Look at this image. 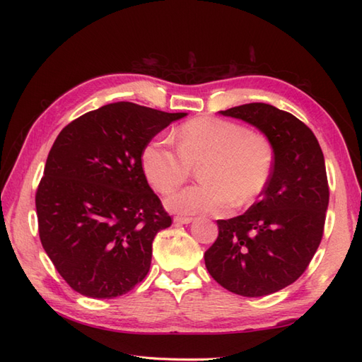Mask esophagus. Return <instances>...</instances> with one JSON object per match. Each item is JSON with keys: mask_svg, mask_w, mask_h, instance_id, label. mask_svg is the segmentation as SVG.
I'll return each mask as SVG.
<instances>
[{"mask_svg": "<svg viewBox=\"0 0 362 362\" xmlns=\"http://www.w3.org/2000/svg\"><path fill=\"white\" fill-rule=\"evenodd\" d=\"M194 219L193 218H183V216H175L174 222L175 224H191Z\"/></svg>", "mask_w": 362, "mask_h": 362, "instance_id": "1", "label": "esophagus"}]
</instances>
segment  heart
I'll return each instance as SVG.
<instances>
[{
  "mask_svg": "<svg viewBox=\"0 0 362 362\" xmlns=\"http://www.w3.org/2000/svg\"><path fill=\"white\" fill-rule=\"evenodd\" d=\"M177 148L165 138H152L141 151V168L151 185L168 194L201 166L202 185L183 188L166 199L179 214H224L235 204H249L263 193L274 169L269 138L243 124L202 117L175 132Z\"/></svg>",
  "mask_w": 362,
  "mask_h": 362,
  "instance_id": "b5f03b06",
  "label": "heart"
}]
</instances>
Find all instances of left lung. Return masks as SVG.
I'll use <instances>...</instances> for the list:
<instances>
[{
	"mask_svg": "<svg viewBox=\"0 0 362 362\" xmlns=\"http://www.w3.org/2000/svg\"><path fill=\"white\" fill-rule=\"evenodd\" d=\"M219 113L249 122L271 140L274 169L257 204L241 216L218 221L205 266L238 296L274 294L305 272L324 235L329 197L324 153L308 126L271 104Z\"/></svg>",
	"mask_w": 362,
	"mask_h": 362,
	"instance_id": "obj_1",
	"label": "left lung"
}]
</instances>
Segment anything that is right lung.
<instances>
[{"label":"right lung","mask_w":362,"mask_h":362,"mask_svg":"<svg viewBox=\"0 0 362 362\" xmlns=\"http://www.w3.org/2000/svg\"><path fill=\"white\" fill-rule=\"evenodd\" d=\"M187 113L115 103L62 129L35 194L38 233L82 296L126 294L149 272L152 241L171 226L141 168L144 144Z\"/></svg>","instance_id":"right-lung-1"}]
</instances>
